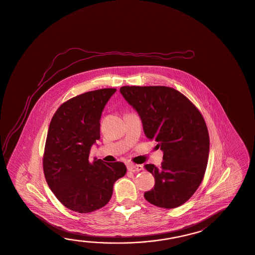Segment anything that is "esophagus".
I'll list each match as a JSON object with an SVG mask.
<instances>
[{
  "label": "esophagus",
  "instance_id": "34e87169",
  "mask_svg": "<svg viewBox=\"0 0 255 255\" xmlns=\"http://www.w3.org/2000/svg\"><path fill=\"white\" fill-rule=\"evenodd\" d=\"M128 170L132 172H140L143 170V166L140 164H128Z\"/></svg>",
  "mask_w": 255,
  "mask_h": 255
}]
</instances>
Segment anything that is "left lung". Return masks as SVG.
Instances as JSON below:
<instances>
[{
    "mask_svg": "<svg viewBox=\"0 0 255 255\" xmlns=\"http://www.w3.org/2000/svg\"><path fill=\"white\" fill-rule=\"evenodd\" d=\"M120 93L138 113L146 136L163 151L160 168L145 165L155 178L145 199L163 208L182 206L199 187L207 169L209 135L201 113L171 87L123 86Z\"/></svg>",
    "mask_w": 255,
    "mask_h": 255,
    "instance_id": "1",
    "label": "left lung"
}]
</instances>
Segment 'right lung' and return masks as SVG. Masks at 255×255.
I'll use <instances>...</instances> for the list:
<instances>
[{"label":"right lung","mask_w":255,"mask_h":255,"mask_svg":"<svg viewBox=\"0 0 255 255\" xmlns=\"http://www.w3.org/2000/svg\"><path fill=\"white\" fill-rule=\"evenodd\" d=\"M117 89L84 93L64 102L48 128L43 171L55 196L64 207L90 213L111 199L115 182L123 177V162L90 161L92 145L100 138L102 112Z\"/></svg>","instance_id":"right-lung-1"}]
</instances>
